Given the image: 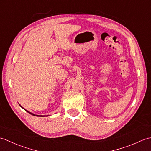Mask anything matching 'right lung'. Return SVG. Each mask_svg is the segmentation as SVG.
Returning a JSON list of instances; mask_svg holds the SVG:
<instances>
[{
    "mask_svg": "<svg viewBox=\"0 0 151 151\" xmlns=\"http://www.w3.org/2000/svg\"><path fill=\"white\" fill-rule=\"evenodd\" d=\"M22 107V106H21ZM27 112H28V113L29 114H30L31 115H36V116H38V117H44V116H43V115H35V114H32V113H30V112H29L28 111H27V110H26Z\"/></svg>",
    "mask_w": 151,
    "mask_h": 151,
    "instance_id": "right-lung-1",
    "label": "right lung"
}]
</instances>
